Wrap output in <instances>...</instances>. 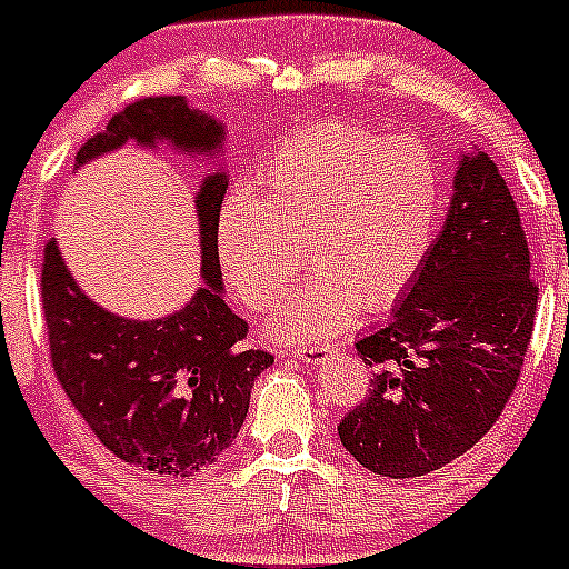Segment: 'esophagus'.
I'll return each mask as SVG.
<instances>
[{
	"label": "esophagus",
	"instance_id": "34e87169",
	"mask_svg": "<svg viewBox=\"0 0 569 569\" xmlns=\"http://www.w3.org/2000/svg\"><path fill=\"white\" fill-rule=\"evenodd\" d=\"M328 353H331V345H326V342L297 345V348H291V357H300L302 362H309V365H320Z\"/></svg>",
	"mask_w": 569,
	"mask_h": 569
}]
</instances>
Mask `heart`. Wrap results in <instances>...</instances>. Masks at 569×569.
<instances>
[{
  "mask_svg": "<svg viewBox=\"0 0 569 569\" xmlns=\"http://www.w3.org/2000/svg\"><path fill=\"white\" fill-rule=\"evenodd\" d=\"M443 182L410 137L322 123L280 142L258 171V196L236 190L216 221L219 267L238 300L269 309L300 263L306 283L272 320L278 339H320L410 289L438 236Z\"/></svg>",
  "mask_w": 569,
  "mask_h": 569,
  "instance_id": "1",
  "label": "heart"
}]
</instances>
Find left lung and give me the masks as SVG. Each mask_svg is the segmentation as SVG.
Wrapping results in <instances>:
<instances>
[{
	"instance_id": "left-lung-1",
	"label": "left lung",
	"mask_w": 569,
	"mask_h": 569,
	"mask_svg": "<svg viewBox=\"0 0 569 569\" xmlns=\"http://www.w3.org/2000/svg\"><path fill=\"white\" fill-rule=\"evenodd\" d=\"M443 230L390 320L357 342L373 368L339 440L390 480L443 469L493 427L517 387L536 283L517 201L486 151H463Z\"/></svg>"
}]
</instances>
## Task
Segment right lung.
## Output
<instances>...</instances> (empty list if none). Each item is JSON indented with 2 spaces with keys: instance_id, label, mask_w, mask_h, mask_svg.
<instances>
[{
  "instance_id": "obj_1",
  "label": "right lung",
  "mask_w": 569,
  "mask_h": 569,
  "mask_svg": "<svg viewBox=\"0 0 569 569\" xmlns=\"http://www.w3.org/2000/svg\"><path fill=\"white\" fill-rule=\"evenodd\" d=\"M224 126L182 94L126 106L106 131L81 146L76 171L103 153L137 142L157 151L216 159ZM227 173L196 184V219L204 283L182 309L157 320H129L103 309L69 274L58 241L44 247L41 302L58 381L83 421L114 458L159 477L190 480L216 463L249 412V392L269 365L267 350L243 345L247 322L224 302L216 221Z\"/></svg>"
}]
</instances>
